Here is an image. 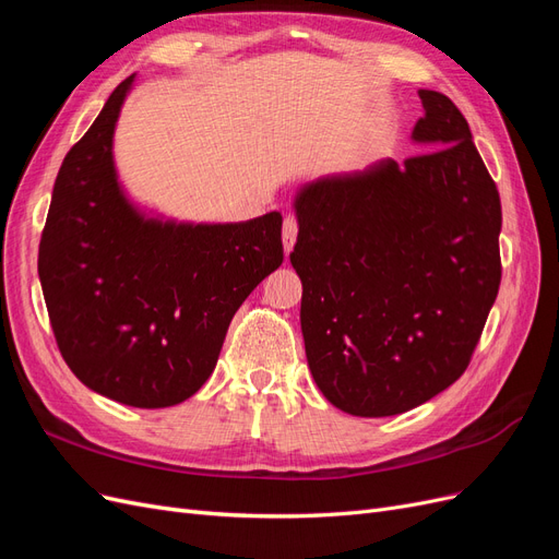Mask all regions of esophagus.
<instances>
[{
    "mask_svg": "<svg viewBox=\"0 0 559 559\" xmlns=\"http://www.w3.org/2000/svg\"><path fill=\"white\" fill-rule=\"evenodd\" d=\"M296 238H298V218L294 214H289L284 218V228H282V242H284L286 253L294 249Z\"/></svg>",
    "mask_w": 559,
    "mask_h": 559,
    "instance_id": "obj_1",
    "label": "esophagus"
}]
</instances>
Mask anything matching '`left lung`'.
<instances>
[{"instance_id":"8db88e82","label":"left lung","mask_w":559,"mask_h":559,"mask_svg":"<svg viewBox=\"0 0 559 559\" xmlns=\"http://www.w3.org/2000/svg\"><path fill=\"white\" fill-rule=\"evenodd\" d=\"M427 154L296 195L292 265L312 378L335 408L389 417L462 378L501 282L497 183L450 97L419 91Z\"/></svg>"}]
</instances>
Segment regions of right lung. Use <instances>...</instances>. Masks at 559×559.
Masks as SVG:
<instances>
[{
  "label": "right lung",
  "mask_w": 559,
  "mask_h": 559,
  "mask_svg": "<svg viewBox=\"0 0 559 559\" xmlns=\"http://www.w3.org/2000/svg\"><path fill=\"white\" fill-rule=\"evenodd\" d=\"M132 81L118 83L62 160L39 280L72 373L132 408H167L207 382L233 314L282 265V214L177 224L134 207L111 151Z\"/></svg>",
  "instance_id": "obj_1"
}]
</instances>
